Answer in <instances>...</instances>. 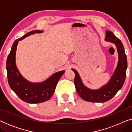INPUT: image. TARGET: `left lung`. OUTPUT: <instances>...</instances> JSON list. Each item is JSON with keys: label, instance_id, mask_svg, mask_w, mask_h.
<instances>
[{"label": "left lung", "instance_id": "1", "mask_svg": "<svg viewBox=\"0 0 132 132\" xmlns=\"http://www.w3.org/2000/svg\"><path fill=\"white\" fill-rule=\"evenodd\" d=\"M106 34L105 40L115 44L119 56L118 65L108 84L99 89L91 90L83 84L76 70L72 69L75 73V85L77 93L87 102L103 103L111 100L122 88L126 79L127 61L123 45L112 32L106 30Z\"/></svg>", "mask_w": 132, "mask_h": 132}]
</instances>
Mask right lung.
<instances>
[{
    "instance_id": "right-lung-1",
    "label": "right lung",
    "mask_w": 132,
    "mask_h": 132,
    "mask_svg": "<svg viewBox=\"0 0 132 132\" xmlns=\"http://www.w3.org/2000/svg\"><path fill=\"white\" fill-rule=\"evenodd\" d=\"M41 32L42 31L38 30H32L16 39L12 44L6 61L9 85L21 100L28 103H39L49 100L53 94L59 80L65 73V71L57 72L47 80L39 84L28 82L19 73L15 65V53L19 41L32 34Z\"/></svg>"
}]
</instances>
